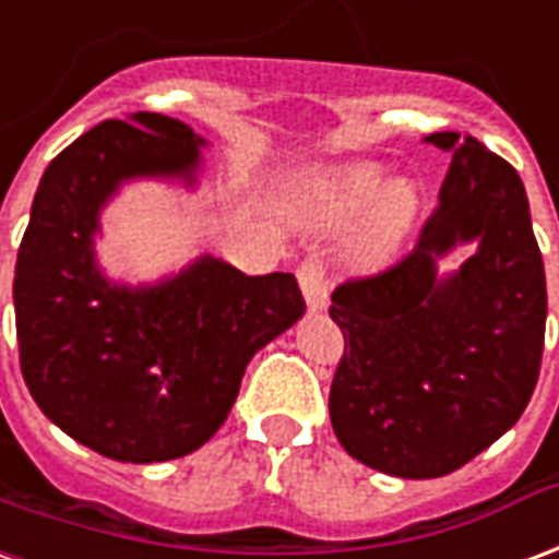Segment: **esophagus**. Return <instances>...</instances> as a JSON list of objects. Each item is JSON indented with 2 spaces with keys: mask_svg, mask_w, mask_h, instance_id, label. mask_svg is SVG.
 I'll return each mask as SVG.
<instances>
[{
  "mask_svg": "<svg viewBox=\"0 0 559 559\" xmlns=\"http://www.w3.org/2000/svg\"><path fill=\"white\" fill-rule=\"evenodd\" d=\"M299 287L305 293V301H308V308L311 311H322L325 305H329V275H325V266H322V260L308 258L299 266Z\"/></svg>",
  "mask_w": 559,
  "mask_h": 559,
  "instance_id": "obj_1",
  "label": "esophagus"
}]
</instances>
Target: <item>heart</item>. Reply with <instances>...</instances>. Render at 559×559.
<instances>
[{
    "instance_id": "obj_1",
    "label": "heart",
    "mask_w": 559,
    "mask_h": 559,
    "mask_svg": "<svg viewBox=\"0 0 559 559\" xmlns=\"http://www.w3.org/2000/svg\"><path fill=\"white\" fill-rule=\"evenodd\" d=\"M384 183L382 165L353 163L334 168L320 186L322 210L329 216H353L364 206L367 225H364V254L370 260L384 258L406 234L417 213V189L408 180Z\"/></svg>"
}]
</instances>
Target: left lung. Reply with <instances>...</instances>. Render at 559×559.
<instances>
[{"label": "left lung", "instance_id": "left-lung-1", "mask_svg": "<svg viewBox=\"0 0 559 559\" xmlns=\"http://www.w3.org/2000/svg\"><path fill=\"white\" fill-rule=\"evenodd\" d=\"M453 153L415 248L332 293L343 332L329 412L343 450L394 477H444L522 417L545 346V266L522 177L459 132L427 135ZM478 251L444 280L435 260Z\"/></svg>", "mask_w": 559, "mask_h": 559}]
</instances>
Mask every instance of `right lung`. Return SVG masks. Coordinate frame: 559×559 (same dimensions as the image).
<instances>
[{"mask_svg":"<svg viewBox=\"0 0 559 559\" xmlns=\"http://www.w3.org/2000/svg\"><path fill=\"white\" fill-rule=\"evenodd\" d=\"M204 139L177 118L103 121L49 163L16 251L20 370L40 412L118 462H165L216 436L251 355L305 313L290 272L246 275L204 254L151 287L94 260L100 210L132 177L195 183Z\"/></svg>","mask_w":559,"mask_h":559,"instance_id":"1","label":"right lung"}]
</instances>
